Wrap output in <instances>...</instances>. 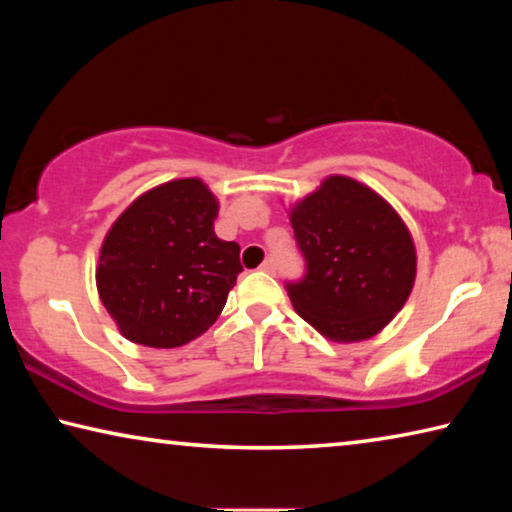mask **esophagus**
<instances>
[{"mask_svg": "<svg viewBox=\"0 0 512 512\" xmlns=\"http://www.w3.org/2000/svg\"><path fill=\"white\" fill-rule=\"evenodd\" d=\"M259 268H262V271H264V273H271V275H275V262H273V259H271V257H268V259H264V262H262V266H259Z\"/></svg>", "mask_w": 512, "mask_h": 512, "instance_id": "obj_1", "label": "esophagus"}]
</instances>
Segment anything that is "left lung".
Masks as SVG:
<instances>
[{
    "instance_id": "1",
    "label": "left lung",
    "mask_w": 512,
    "mask_h": 512,
    "mask_svg": "<svg viewBox=\"0 0 512 512\" xmlns=\"http://www.w3.org/2000/svg\"><path fill=\"white\" fill-rule=\"evenodd\" d=\"M289 219L307 262L302 280L287 284L293 309L339 343L381 332L415 282V246L400 214L359 180L329 176Z\"/></svg>"
}]
</instances>
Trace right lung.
Wrapping results in <instances>:
<instances>
[{
	"mask_svg": "<svg viewBox=\"0 0 512 512\" xmlns=\"http://www.w3.org/2000/svg\"><path fill=\"white\" fill-rule=\"evenodd\" d=\"M219 201L203 180L149 189L103 239L97 289L128 341L178 348L212 327L237 275L239 244L214 235Z\"/></svg>",
	"mask_w": 512,
	"mask_h": 512,
	"instance_id": "right-lung-1",
	"label": "right lung"
}]
</instances>
